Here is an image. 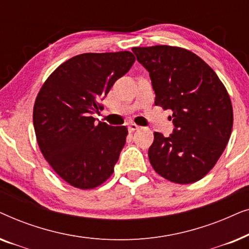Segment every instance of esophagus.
I'll use <instances>...</instances> for the list:
<instances>
[{
  "label": "esophagus",
  "mask_w": 249,
  "mask_h": 249,
  "mask_svg": "<svg viewBox=\"0 0 249 249\" xmlns=\"http://www.w3.org/2000/svg\"><path fill=\"white\" fill-rule=\"evenodd\" d=\"M138 129H141V127L136 124H129V125H128V130L130 132H134L135 130H138Z\"/></svg>",
  "instance_id": "1"
}]
</instances>
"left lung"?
Listing matches in <instances>:
<instances>
[{"mask_svg":"<svg viewBox=\"0 0 249 249\" xmlns=\"http://www.w3.org/2000/svg\"><path fill=\"white\" fill-rule=\"evenodd\" d=\"M149 72L155 105L172 111L169 137L154 132L148 149L153 169L176 183H192L215 165L233 124L230 96L219 77L199 56L181 47H134Z\"/></svg>","mask_w":249,"mask_h":249,"instance_id":"1","label":"left lung"}]
</instances>
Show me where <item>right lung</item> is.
<instances>
[{"label": "right lung", "mask_w": 249, "mask_h": 249, "mask_svg": "<svg viewBox=\"0 0 249 249\" xmlns=\"http://www.w3.org/2000/svg\"><path fill=\"white\" fill-rule=\"evenodd\" d=\"M135 60L128 51L79 54L57 67L37 95L33 121L40 152L76 188H95L114 171L128 129L96 124L91 115Z\"/></svg>", "instance_id": "1"}]
</instances>
